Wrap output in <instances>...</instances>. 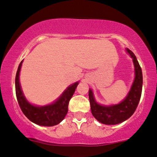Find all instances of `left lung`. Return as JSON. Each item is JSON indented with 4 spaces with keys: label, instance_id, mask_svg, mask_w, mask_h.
<instances>
[{
    "label": "left lung",
    "instance_id": "obj_1",
    "mask_svg": "<svg viewBox=\"0 0 157 157\" xmlns=\"http://www.w3.org/2000/svg\"><path fill=\"white\" fill-rule=\"evenodd\" d=\"M126 51L133 58L135 67L134 81L126 98L118 104L103 106L96 102L93 91L89 90L91 113L99 122L103 124L115 125L125 121L133 115L140 100L143 86L142 70L134 54L128 48Z\"/></svg>",
    "mask_w": 157,
    "mask_h": 157
}]
</instances>
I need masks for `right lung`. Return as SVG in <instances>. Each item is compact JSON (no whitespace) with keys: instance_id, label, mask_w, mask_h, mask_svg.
Segmentation results:
<instances>
[{"instance_id":"right-lung-1","label":"right lung","mask_w":157,"mask_h":157,"mask_svg":"<svg viewBox=\"0 0 157 157\" xmlns=\"http://www.w3.org/2000/svg\"><path fill=\"white\" fill-rule=\"evenodd\" d=\"M23 60L19 64L15 77V90L17 102L24 115L34 124L45 127H52L60 124L67 115L69 101L74 95L79 82H76L67 88L62 95L54 103L42 106H34L26 100L21 90L19 75Z\"/></svg>"}]
</instances>
